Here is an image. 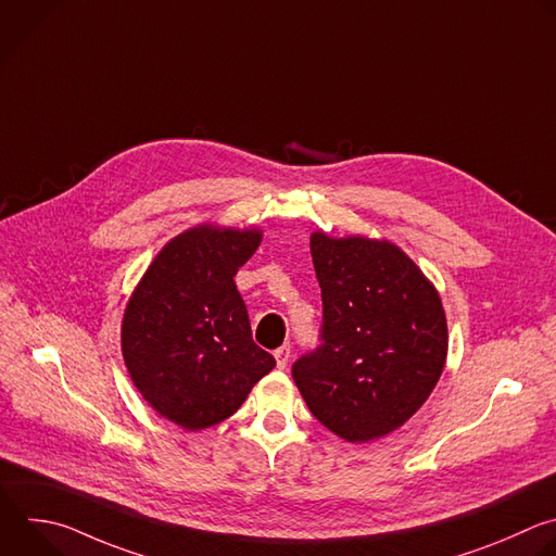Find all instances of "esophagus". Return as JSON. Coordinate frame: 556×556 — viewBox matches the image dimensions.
I'll return each instance as SVG.
<instances>
[{"label": "esophagus", "instance_id": "esophagus-1", "mask_svg": "<svg viewBox=\"0 0 556 556\" xmlns=\"http://www.w3.org/2000/svg\"><path fill=\"white\" fill-rule=\"evenodd\" d=\"M290 344H281L279 349H275V359H277V366L279 368H286L288 366V359H290Z\"/></svg>", "mask_w": 556, "mask_h": 556}]
</instances>
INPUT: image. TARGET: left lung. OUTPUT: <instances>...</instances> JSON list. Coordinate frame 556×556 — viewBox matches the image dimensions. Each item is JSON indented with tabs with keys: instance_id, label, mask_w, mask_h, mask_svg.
Segmentation results:
<instances>
[{
	"instance_id": "1",
	"label": "left lung",
	"mask_w": 556,
	"mask_h": 556,
	"mask_svg": "<svg viewBox=\"0 0 556 556\" xmlns=\"http://www.w3.org/2000/svg\"><path fill=\"white\" fill-rule=\"evenodd\" d=\"M320 333L292 364L312 415L349 443L404 426L430 397L447 355L441 299L395 244L312 233Z\"/></svg>"
}]
</instances>
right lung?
I'll list each match as a JSON object with an SVG mask.
<instances>
[{
    "mask_svg": "<svg viewBox=\"0 0 556 556\" xmlns=\"http://www.w3.org/2000/svg\"><path fill=\"white\" fill-rule=\"evenodd\" d=\"M257 231L197 227L154 257L122 323V351L143 400L185 430L231 417L275 357L255 344L236 275Z\"/></svg>",
    "mask_w": 556,
    "mask_h": 556,
    "instance_id": "obj_1",
    "label": "right lung"
}]
</instances>
